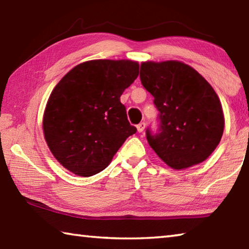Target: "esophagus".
Listing matches in <instances>:
<instances>
[{"instance_id":"obj_1","label":"esophagus","mask_w":249,"mask_h":249,"mask_svg":"<svg viewBox=\"0 0 249 249\" xmlns=\"http://www.w3.org/2000/svg\"><path fill=\"white\" fill-rule=\"evenodd\" d=\"M145 126H146V124L144 123V122H142V123H140L137 125V130H138V133H142V130L145 129Z\"/></svg>"}]
</instances>
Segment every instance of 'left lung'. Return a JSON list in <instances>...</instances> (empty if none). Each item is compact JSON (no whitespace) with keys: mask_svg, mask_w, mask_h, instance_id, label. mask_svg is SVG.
<instances>
[{"mask_svg":"<svg viewBox=\"0 0 249 249\" xmlns=\"http://www.w3.org/2000/svg\"><path fill=\"white\" fill-rule=\"evenodd\" d=\"M141 81L154 96L160 127L146 130L148 144L166 165L183 170L208 159L220 142L224 114L216 92L189 65L145 61Z\"/></svg>","mask_w":249,"mask_h":249,"instance_id":"obj_1","label":"left lung"}]
</instances>
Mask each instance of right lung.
Returning <instances> with one entry per match:
<instances>
[{
	"instance_id": "1",
	"label": "right lung",
	"mask_w": 249,
	"mask_h": 249,
	"mask_svg": "<svg viewBox=\"0 0 249 249\" xmlns=\"http://www.w3.org/2000/svg\"><path fill=\"white\" fill-rule=\"evenodd\" d=\"M138 73L137 61L95 59L75 66L57 83L46 104L43 130L66 169L81 177L99 174L136 133L120 98Z\"/></svg>"
}]
</instances>
